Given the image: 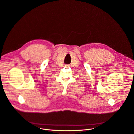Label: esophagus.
<instances>
[{"mask_svg": "<svg viewBox=\"0 0 134 134\" xmlns=\"http://www.w3.org/2000/svg\"><path fill=\"white\" fill-rule=\"evenodd\" d=\"M65 67H68V66H69V65H65Z\"/></svg>", "mask_w": 134, "mask_h": 134, "instance_id": "34e87169", "label": "esophagus"}]
</instances>
